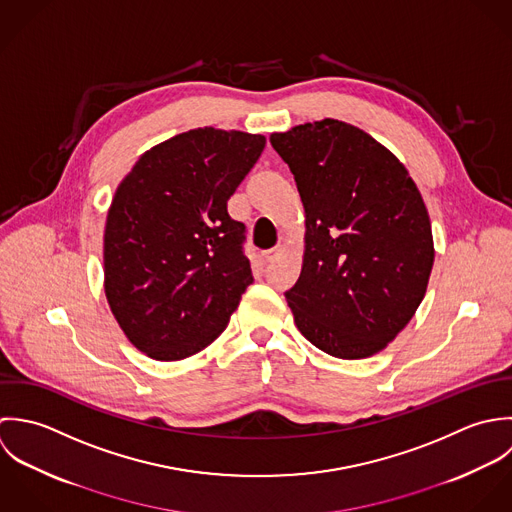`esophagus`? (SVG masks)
Masks as SVG:
<instances>
[{
  "label": "esophagus",
  "mask_w": 512,
  "mask_h": 512,
  "mask_svg": "<svg viewBox=\"0 0 512 512\" xmlns=\"http://www.w3.org/2000/svg\"><path fill=\"white\" fill-rule=\"evenodd\" d=\"M289 249V241H287V237H281L279 239V243L273 247V249H269V251H265V259L267 261H275L281 253H285Z\"/></svg>",
  "instance_id": "esophagus-1"
}]
</instances>
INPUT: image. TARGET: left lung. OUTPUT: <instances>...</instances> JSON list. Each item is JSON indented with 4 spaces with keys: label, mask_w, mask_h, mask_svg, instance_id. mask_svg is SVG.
<instances>
[{
    "label": "left lung",
    "mask_w": 512,
    "mask_h": 512,
    "mask_svg": "<svg viewBox=\"0 0 512 512\" xmlns=\"http://www.w3.org/2000/svg\"><path fill=\"white\" fill-rule=\"evenodd\" d=\"M269 140L305 207L303 269L285 293L295 324L334 358H370L427 291L435 249L423 198L406 166L348 122L324 118Z\"/></svg>",
    "instance_id": "1"
}]
</instances>
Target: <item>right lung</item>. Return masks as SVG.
<instances>
[{
    "instance_id": "add662e5",
    "label": "right lung",
    "mask_w": 512,
    "mask_h": 512,
    "mask_svg": "<svg viewBox=\"0 0 512 512\" xmlns=\"http://www.w3.org/2000/svg\"><path fill=\"white\" fill-rule=\"evenodd\" d=\"M263 148L261 134L194 128L146 150L118 184L104 225V295L146 356L202 352L253 283L245 225L227 200Z\"/></svg>"
}]
</instances>
